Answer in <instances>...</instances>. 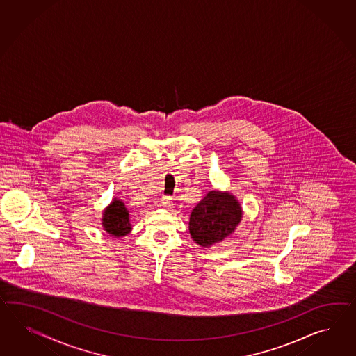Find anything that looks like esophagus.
I'll return each instance as SVG.
<instances>
[{
	"label": "esophagus",
	"instance_id": "34e87169",
	"mask_svg": "<svg viewBox=\"0 0 356 356\" xmlns=\"http://www.w3.org/2000/svg\"><path fill=\"white\" fill-rule=\"evenodd\" d=\"M161 203H162V206H163L165 209H172V206H174V202H172L171 197H162Z\"/></svg>",
	"mask_w": 356,
	"mask_h": 356
}]
</instances>
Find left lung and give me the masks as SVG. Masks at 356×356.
I'll use <instances>...</instances> for the list:
<instances>
[{"label": "left lung", "mask_w": 356, "mask_h": 356, "mask_svg": "<svg viewBox=\"0 0 356 356\" xmlns=\"http://www.w3.org/2000/svg\"><path fill=\"white\" fill-rule=\"evenodd\" d=\"M242 217V206L233 193L218 189L209 191L191 211V239L203 248H211L233 234Z\"/></svg>", "instance_id": "1"}]
</instances>
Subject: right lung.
<instances>
[{"label": "right lung", "instance_id": "right-lung-1", "mask_svg": "<svg viewBox=\"0 0 356 356\" xmlns=\"http://www.w3.org/2000/svg\"><path fill=\"white\" fill-rule=\"evenodd\" d=\"M102 226L105 232L114 238L126 236L132 230L130 212L123 200L113 198L105 207L102 217Z\"/></svg>", "mask_w": 356, "mask_h": 356}]
</instances>
